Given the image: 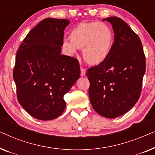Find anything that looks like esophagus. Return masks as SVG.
I'll use <instances>...</instances> for the list:
<instances>
[{"label":"esophagus","mask_w":155,"mask_h":155,"mask_svg":"<svg viewBox=\"0 0 155 155\" xmlns=\"http://www.w3.org/2000/svg\"><path fill=\"white\" fill-rule=\"evenodd\" d=\"M85 73H86L85 69H84L83 67H80V75H81V76L85 75Z\"/></svg>","instance_id":"esophagus-1"}]
</instances>
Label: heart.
I'll return each mask as SVG.
<instances>
[{
  "label": "heart",
  "mask_w": 155,
  "mask_h": 155,
  "mask_svg": "<svg viewBox=\"0 0 155 155\" xmlns=\"http://www.w3.org/2000/svg\"><path fill=\"white\" fill-rule=\"evenodd\" d=\"M69 40L63 46L69 55L82 48V55L90 64H99L109 56L114 44V35L111 27L103 22L80 23L72 29Z\"/></svg>",
  "instance_id": "b5f03b06"
}]
</instances>
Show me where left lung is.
<instances>
[{
  "label": "left lung",
  "instance_id": "8db88e82",
  "mask_svg": "<svg viewBox=\"0 0 155 155\" xmlns=\"http://www.w3.org/2000/svg\"><path fill=\"white\" fill-rule=\"evenodd\" d=\"M115 34L109 56L87 70L89 97L94 111L113 118L128 112L140 98L145 73V56L140 39L117 17L104 19Z\"/></svg>",
  "mask_w": 155,
  "mask_h": 155
}]
</instances>
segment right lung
<instances>
[{
    "label": "right lung",
    "instance_id": "1",
    "mask_svg": "<svg viewBox=\"0 0 155 155\" xmlns=\"http://www.w3.org/2000/svg\"><path fill=\"white\" fill-rule=\"evenodd\" d=\"M69 21L46 18L27 34L17 51L13 78L18 100L39 120L58 117L64 111L63 96L80 78L77 58L61 54Z\"/></svg>",
    "mask_w": 155,
    "mask_h": 155
}]
</instances>
